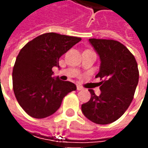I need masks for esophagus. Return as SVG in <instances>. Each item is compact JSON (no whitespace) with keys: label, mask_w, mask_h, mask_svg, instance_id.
Segmentation results:
<instances>
[{"label":"esophagus","mask_w":148,"mask_h":148,"mask_svg":"<svg viewBox=\"0 0 148 148\" xmlns=\"http://www.w3.org/2000/svg\"><path fill=\"white\" fill-rule=\"evenodd\" d=\"M83 90V88H82V87L80 86H77V90L79 91V90Z\"/></svg>","instance_id":"obj_1"}]
</instances>
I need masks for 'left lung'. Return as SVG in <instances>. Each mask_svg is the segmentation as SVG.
I'll list each match as a JSON object with an SVG mask.
<instances>
[{
  "instance_id": "obj_1",
  "label": "left lung",
  "mask_w": 148,
  "mask_h": 148,
  "mask_svg": "<svg viewBox=\"0 0 148 148\" xmlns=\"http://www.w3.org/2000/svg\"><path fill=\"white\" fill-rule=\"evenodd\" d=\"M101 58L100 77L101 93L97 96L89 90L91 97L82 106L86 117L97 124L114 122L124 114L132 101L139 82L136 60L121 42L113 39H90Z\"/></svg>"
}]
</instances>
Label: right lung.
<instances>
[{
  "label": "right lung",
  "mask_w": 148,
  "mask_h": 148,
  "mask_svg": "<svg viewBox=\"0 0 148 148\" xmlns=\"http://www.w3.org/2000/svg\"><path fill=\"white\" fill-rule=\"evenodd\" d=\"M80 37L55 32L40 35L21 49L12 70V87L19 105L30 116L47 117L57 111L76 86L52 77L58 59L81 41Z\"/></svg>",
  "instance_id": "add662e5"
}]
</instances>
